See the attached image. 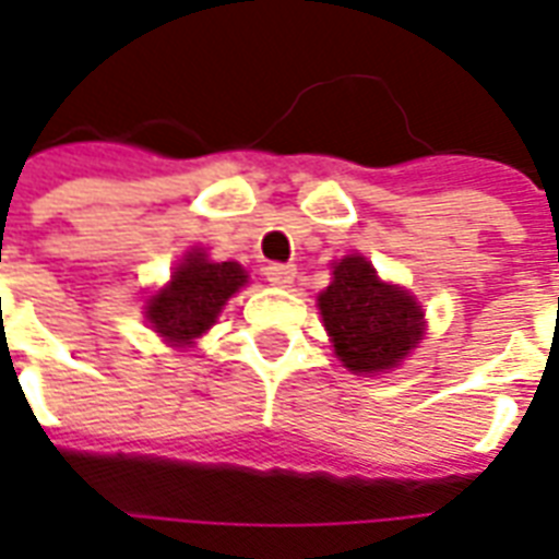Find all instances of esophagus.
Instances as JSON below:
<instances>
[{
    "mask_svg": "<svg viewBox=\"0 0 559 559\" xmlns=\"http://www.w3.org/2000/svg\"><path fill=\"white\" fill-rule=\"evenodd\" d=\"M263 275L275 287H290L293 278H296V266L293 263H269V266H263Z\"/></svg>",
    "mask_w": 559,
    "mask_h": 559,
    "instance_id": "34e87169",
    "label": "esophagus"
}]
</instances>
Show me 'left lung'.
<instances>
[{
  "label": "left lung",
  "mask_w": 559,
  "mask_h": 559,
  "mask_svg": "<svg viewBox=\"0 0 559 559\" xmlns=\"http://www.w3.org/2000/svg\"><path fill=\"white\" fill-rule=\"evenodd\" d=\"M320 293V314L338 359L356 374H374L401 362L421 338V308L377 278L365 257H344Z\"/></svg>",
  "instance_id": "1"
}]
</instances>
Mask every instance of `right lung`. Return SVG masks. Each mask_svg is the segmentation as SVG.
Wrapping results in <instances>:
<instances>
[{"label":"right lung","instance_id":"1","mask_svg":"<svg viewBox=\"0 0 559 559\" xmlns=\"http://www.w3.org/2000/svg\"><path fill=\"white\" fill-rule=\"evenodd\" d=\"M245 281L248 275L239 263H209L200 251H191L173 272L170 287L148 299V323L170 341L197 338Z\"/></svg>","mask_w":559,"mask_h":559}]
</instances>
